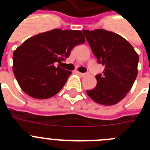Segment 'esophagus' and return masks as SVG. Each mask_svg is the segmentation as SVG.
I'll return each instance as SVG.
<instances>
[{"label": "esophagus", "instance_id": "obj_1", "mask_svg": "<svg viewBox=\"0 0 150 150\" xmlns=\"http://www.w3.org/2000/svg\"><path fill=\"white\" fill-rule=\"evenodd\" d=\"M78 74L80 75V76H86V75H88V74L87 73H80V72H78Z\"/></svg>", "mask_w": 150, "mask_h": 150}]
</instances>
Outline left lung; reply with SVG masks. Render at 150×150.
<instances>
[{
    "mask_svg": "<svg viewBox=\"0 0 150 150\" xmlns=\"http://www.w3.org/2000/svg\"><path fill=\"white\" fill-rule=\"evenodd\" d=\"M98 64L105 66L95 76L96 86L86 93L103 105L117 104L126 96L137 75L139 57L133 46L120 35L103 29L83 30Z\"/></svg>",
    "mask_w": 150,
    "mask_h": 150,
    "instance_id": "1",
    "label": "left lung"
}]
</instances>
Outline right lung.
Returning a JSON list of instances; mask_svg holds the SVG:
<instances>
[{"instance_id":"1","label":"right lung","mask_w":150,"mask_h":150,"mask_svg":"<svg viewBox=\"0 0 150 150\" xmlns=\"http://www.w3.org/2000/svg\"><path fill=\"white\" fill-rule=\"evenodd\" d=\"M80 30L54 29L26 40L14 51L13 74L19 86L29 96L46 99L65 85L71 71L55 67L62 63L74 46L83 44Z\"/></svg>"}]
</instances>
